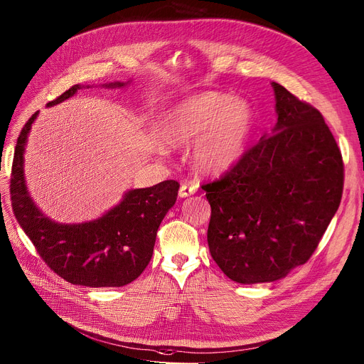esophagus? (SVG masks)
<instances>
[{"mask_svg": "<svg viewBox=\"0 0 364 364\" xmlns=\"http://www.w3.org/2000/svg\"><path fill=\"white\" fill-rule=\"evenodd\" d=\"M198 189V185L196 182H185L181 185V189H179V197H189L192 194H196Z\"/></svg>", "mask_w": 364, "mask_h": 364, "instance_id": "obj_1", "label": "esophagus"}]
</instances>
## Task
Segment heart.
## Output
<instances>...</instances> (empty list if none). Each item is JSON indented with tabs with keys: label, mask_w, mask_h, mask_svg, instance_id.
Listing matches in <instances>:
<instances>
[{
	"label": "heart",
	"mask_w": 364,
	"mask_h": 364,
	"mask_svg": "<svg viewBox=\"0 0 364 364\" xmlns=\"http://www.w3.org/2000/svg\"><path fill=\"white\" fill-rule=\"evenodd\" d=\"M252 129L244 101L220 92L191 97L161 120V135L173 145L194 142L192 161L205 173H223L240 160Z\"/></svg>",
	"instance_id": "b5f03b06"
}]
</instances>
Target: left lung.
Returning <instances> with one entry per match:
<instances>
[{
  "mask_svg": "<svg viewBox=\"0 0 364 364\" xmlns=\"http://www.w3.org/2000/svg\"><path fill=\"white\" fill-rule=\"evenodd\" d=\"M272 85V135L201 186L211 207L210 254L240 284L273 282L307 263L343 198V154L322 113Z\"/></svg>",
  "mask_w": 364,
  "mask_h": 364,
  "instance_id": "8db88e82",
  "label": "left lung"
}]
</instances>
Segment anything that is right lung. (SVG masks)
<instances>
[{
	"label": "right lung",
	"mask_w": 364,
	"mask_h": 364,
	"mask_svg": "<svg viewBox=\"0 0 364 364\" xmlns=\"http://www.w3.org/2000/svg\"><path fill=\"white\" fill-rule=\"evenodd\" d=\"M105 87H123L109 83ZM80 90H70L50 101L58 104ZM38 112L25 123L14 148L10 194L14 216L46 264L64 281L91 288L123 287L135 281L151 260L157 229L178 197L179 183L164 181L132 189L102 218L60 225L47 219L32 203L23 176V153Z\"/></svg>",
	"instance_id": "right-lung-1"
}]
</instances>
